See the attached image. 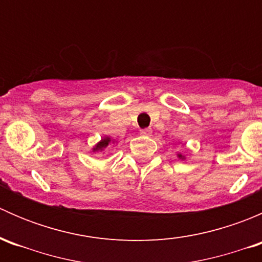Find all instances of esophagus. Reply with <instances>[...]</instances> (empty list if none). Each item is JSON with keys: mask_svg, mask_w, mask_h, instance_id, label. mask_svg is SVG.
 <instances>
[{"mask_svg": "<svg viewBox=\"0 0 262 262\" xmlns=\"http://www.w3.org/2000/svg\"><path fill=\"white\" fill-rule=\"evenodd\" d=\"M141 134H142V136H150V134H152V129H150V128L142 129Z\"/></svg>", "mask_w": 262, "mask_h": 262, "instance_id": "34e87169", "label": "esophagus"}]
</instances>
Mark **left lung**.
Returning a JSON list of instances; mask_svg holds the SVG:
<instances>
[{"mask_svg":"<svg viewBox=\"0 0 262 262\" xmlns=\"http://www.w3.org/2000/svg\"><path fill=\"white\" fill-rule=\"evenodd\" d=\"M179 157H181V155H180V156H179Z\"/></svg>","mask_w":262,"mask_h":262,"instance_id":"left-lung-1","label":"left lung"}]
</instances>
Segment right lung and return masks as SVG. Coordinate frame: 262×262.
Here are the masks:
<instances>
[{
	"mask_svg": "<svg viewBox=\"0 0 262 262\" xmlns=\"http://www.w3.org/2000/svg\"><path fill=\"white\" fill-rule=\"evenodd\" d=\"M109 143H110V138H107V137H106V138H104V139H102V141L100 142V143L97 144V146L94 148V150H99V149H102V148H105V147H106L107 144H109Z\"/></svg>",
	"mask_w": 262,
	"mask_h": 262,
	"instance_id": "right-lung-1",
	"label": "right lung"
}]
</instances>
